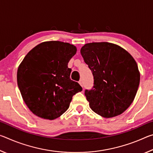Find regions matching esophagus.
Instances as JSON below:
<instances>
[{"label":"esophagus","instance_id":"1","mask_svg":"<svg viewBox=\"0 0 153 153\" xmlns=\"http://www.w3.org/2000/svg\"><path fill=\"white\" fill-rule=\"evenodd\" d=\"M79 84H80V86H81L82 87L84 86V84H83V81H82V79H80L79 81Z\"/></svg>","mask_w":153,"mask_h":153}]
</instances>
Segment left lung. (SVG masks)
I'll return each instance as SVG.
<instances>
[{
    "label": "left lung",
    "mask_w": 153,
    "mask_h": 153,
    "mask_svg": "<svg viewBox=\"0 0 153 153\" xmlns=\"http://www.w3.org/2000/svg\"><path fill=\"white\" fill-rule=\"evenodd\" d=\"M80 53L94 77L92 88L85 90L91 109L105 118L123 113L132 103L140 84L134 58L120 46L105 42L86 44Z\"/></svg>",
    "instance_id": "obj_1"
}]
</instances>
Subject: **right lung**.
<instances>
[{
	"mask_svg": "<svg viewBox=\"0 0 153 153\" xmlns=\"http://www.w3.org/2000/svg\"><path fill=\"white\" fill-rule=\"evenodd\" d=\"M75 46L48 41L32 49L17 69V84L23 99L38 117L53 120L68 109L72 97L82 88L70 79L68 63Z\"/></svg>",
	"mask_w": 153,
	"mask_h": 153,
	"instance_id": "obj_1",
	"label": "right lung"
}]
</instances>
